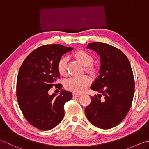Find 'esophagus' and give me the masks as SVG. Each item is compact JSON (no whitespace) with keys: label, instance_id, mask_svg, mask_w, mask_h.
I'll use <instances>...</instances> for the list:
<instances>
[{"label":"esophagus","instance_id":"esophagus-1","mask_svg":"<svg viewBox=\"0 0 149 149\" xmlns=\"http://www.w3.org/2000/svg\"><path fill=\"white\" fill-rule=\"evenodd\" d=\"M80 96V94H77V93H74L73 94V98H77Z\"/></svg>","mask_w":149,"mask_h":149}]
</instances>
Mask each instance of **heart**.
Here are the masks:
<instances>
[{"label":"heart","instance_id":"obj_1","mask_svg":"<svg viewBox=\"0 0 149 149\" xmlns=\"http://www.w3.org/2000/svg\"><path fill=\"white\" fill-rule=\"evenodd\" d=\"M74 57L82 65L85 66V70L91 75H93L96 69L91 65L93 62V57L84 50H79L74 54ZM68 59L66 57H62L58 63V70L61 75H65L66 74V65ZM90 84V78L84 75L79 77H72L66 80L65 86L67 90L74 93H81L86 89Z\"/></svg>","mask_w":149,"mask_h":149}]
</instances>
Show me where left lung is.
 I'll return each mask as SVG.
<instances>
[{
    "instance_id": "1",
    "label": "left lung",
    "mask_w": 149,
    "mask_h": 149,
    "mask_svg": "<svg viewBox=\"0 0 149 149\" xmlns=\"http://www.w3.org/2000/svg\"><path fill=\"white\" fill-rule=\"evenodd\" d=\"M86 48L99 56L100 65L99 75L91 86L99 94L90 96L85 114L93 125L111 129L118 125L130 109L134 92L131 66L126 56L115 47L95 42Z\"/></svg>"
}]
</instances>
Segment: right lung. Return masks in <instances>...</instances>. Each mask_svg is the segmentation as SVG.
Wrapping results in <instances>:
<instances>
[{
    "label": "right lung",
    "instance_id": "1",
    "mask_svg": "<svg viewBox=\"0 0 149 149\" xmlns=\"http://www.w3.org/2000/svg\"><path fill=\"white\" fill-rule=\"evenodd\" d=\"M74 48L59 44L43 45L31 52L22 63L17 80V97L25 118L36 128L47 131L64 118V104L72 93L62 90L59 95L49 90L60 78L58 63ZM56 86V84H55Z\"/></svg>",
    "mask_w": 149,
    "mask_h": 149
}]
</instances>
